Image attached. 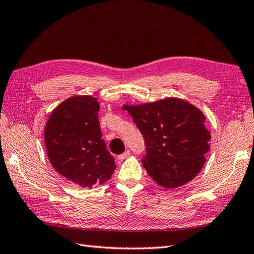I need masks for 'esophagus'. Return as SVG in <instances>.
I'll return each instance as SVG.
<instances>
[{
	"label": "esophagus",
	"instance_id": "obj_1",
	"mask_svg": "<svg viewBox=\"0 0 254 254\" xmlns=\"http://www.w3.org/2000/svg\"><path fill=\"white\" fill-rule=\"evenodd\" d=\"M129 155H130V151H125V152H124L123 154H121V155H118V156H117V160L123 161V160L127 159V157H128Z\"/></svg>",
	"mask_w": 254,
	"mask_h": 254
}]
</instances>
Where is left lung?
<instances>
[{
	"instance_id": "obj_1",
	"label": "left lung",
	"mask_w": 254,
	"mask_h": 254,
	"mask_svg": "<svg viewBox=\"0 0 254 254\" xmlns=\"http://www.w3.org/2000/svg\"><path fill=\"white\" fill-rule=\"evenodd\" d=\"M142 133L146 154L143 167L167 189L184 186L203 167L211 133L198 108L178 98L139 105H124Z\"/></svg>"
}]
</instances>
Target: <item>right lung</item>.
Here are the masks:
<instances>
[{
    "mask_svg": "<svg viewBox=\"0 0 254 254\" xmlns=\"http://www.w3.org/2000/svg\"><path fill=\"white\" fill-rule=\"evenodd\" d=\"M98 99L75 95L50 115L44 129L47 153L54 170L79 187L111 179L116 165L101 139Z\"/></svg>",
    "mask_w": 254,
    "mask_h": 254,
    "instance_id": "1",
    "label": "right lung"
}]
</instances>
